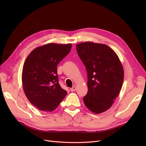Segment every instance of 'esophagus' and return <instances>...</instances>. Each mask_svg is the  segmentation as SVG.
Segmentation results:
<instances>
[{
  "label": "esophagus",
  "instance_id": "1",
  "mask_svg": "<svg viewBox=\"0 0 146 146\" xmlns=\"http://www.w3.org/2000/svg\"><path fill=\"white\" fill-rule=\"evenodd\" d=\"M76 88L75 86H73V87H72V88H70V90L72 92H74V91L76 90Z\"/></svg>",
  "mask_w": 146,
  "mask_h": 146
}]
</instances>
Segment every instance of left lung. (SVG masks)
I'll return each instance as SVG.
<instances>
[{
  "instance_id": "left-lung-1",
  "label": "left lung",
  "mask_w": 146,
  "mask_h": 146,
  "mask_svg": "<svg viewBox=\"0 0 146 146\" xmlns=\"http://www.w3.org/2000/svg\"><path fill=\"white\" fill-rule=\"evenodd\" d=\"M88 73L87 95L83 101L95 113L110 109L124 81V69L117 54L106 44L85 42L76 45Z\"/></svg>"
}]
</instances>
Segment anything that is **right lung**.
<instances>
[{
	"label": "right lung",
	"instance_id": "add662e5",
	"mask_svg": "<svg viewBox=\"0 0 146 146\" xmlns=\"http://www.w3.org/2000/svg\"><path fill=\"white\" fill-rule=\"evenodd\" d=\"M72 47L71 44H45L33 50L25 61L23 89L29 101L40 111L55 110L67 95L58 83L57 67Z\"/></svg>",
	"mask_w": 146,
	"mask_h": 146
}]
</instances>
